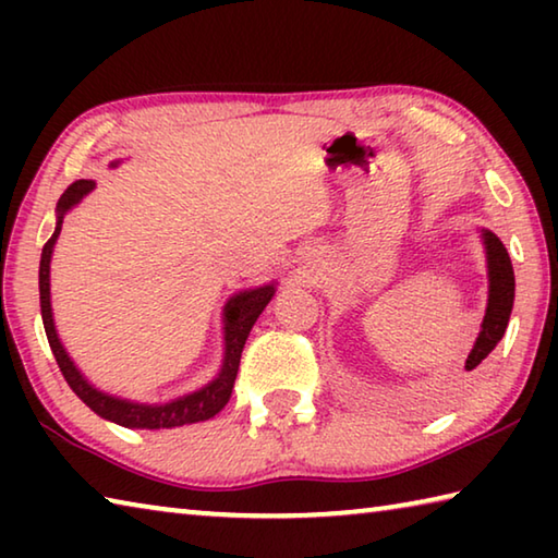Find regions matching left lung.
<instances>
[{
	"label": "left lung",
	"mask_w": 558,
	"mask_h": 558,
	"mask_svg": "<svg viewBox=\"0 0 558 558\" xmlns=\"http://www.w3.org/2000/svg\"><path fill=\"white\" fill-rule=\"evenodd\" d=\"M485 253H487V276H489V298H487V313L483 319V329H480L477 342L468 354L465 372H472L475 366L483 364V359L493 352L499 339L505 337V329L512 315L514 305V270L512 260L505 243L497 239L493 231H483Z\"/></svg>",
	"instance_id": "obj_1"
}]
</instances>
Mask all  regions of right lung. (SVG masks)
<instances>
[{
    "instance_id": "add662e5",
    "label": "right lung",
    "mask_w": 558,
    "mask_h": 558,
    "mask_svg": "<svg viewBox=\"0 0 558 558\" xmlns=\"http://www.w3.org/2000/svg\"><path fill=\"white\" fill-rule=\"evenodd\" d=\"M118 162H112L116 167ZM96 182L90 179H78L73 182L65 192L61 194L59 206H56V231L49 241H46L44 251H41V263H39V295H41V319H44V329L46 337H49L51 352L56 356V364L63 374V379L69 381L73 393L88 405L90 411H96L100 418L118 423V426L125 428H147V430H157V428H177V426H189V423H199V421H209L219 413L226 403L231 399L233 391V381L235 374H239V364H241V352L245 339L251 335V327L256 325L258 315L266 310L270 298L276 295V282L270 286H260L253 290H241L226 302L223 307V364L221 372L214 381H209L204 389L186 393L182 399H174L169 403H135L128 399H116V396L102 393L93 386L86 376H83L78 369H75L73 359L65 352L59 335H56V325H53V313H51V256H53V245L56 239H59L61 226H63V216L65 211H71L75 204H78L83 196L93 192Z\"/></svg>"
}]
</instances>
